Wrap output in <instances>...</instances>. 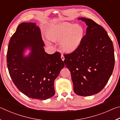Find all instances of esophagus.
Instances as JSON below:
<instances>
[{
	"label": "esophagus",
	"mask_w": 120,
	"mask_h": 120,
	"mask_svg": "<svg viewBox=\"0 0 120 120\" xmlns=\"http://www.w3.org/2000/svg\"><path fill=\"white\" fill-rule=\"evenodd\" d=\"M61 59H62V60L63 61H64V59H65L64 56V55H63V54H62L61 56Z\"/></svg>",
	"instance_id": "esophagus-1"
}]
</instances>
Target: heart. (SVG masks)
I'll return each instance as SVG.
<instances>
[{
    "instance_id": "b5f03b06",
    "label": "heart",
    "mask_w": 120,
    "mask_h": 120,
    "mask_svg": "<svg viewBox=\"0 0 120 120\" xmlns=\"http://www.w3.org/2000/svg\"><path fill=\"white\" fill-rule=\"evenodd\" d=\"M49 39L53 41H59L62 51L71 53L79 47L84 36V30L78 24L62 22L55 25L48 32ZM49 44V42H47Z\"/></svg>"
}]
</instances>
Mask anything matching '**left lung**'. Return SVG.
Segmentation results:
<instances>
[{"label": "left lung", "instance_id": "8db88e82", "mask_svg": "<svg viewBox=\"0 0 120 120\" xmlns=\"http://www.w3.org/2000/svg\"><path fill=\"white\" fill-rule=\"evenodd\" d=\"M86 23V34L78 49L64 54L77 95L88 96L104 88L112 74L115 58L113 44L106 31L93 20L79 17Z\"/></svg>", "mask_w": 120, "mask_h": 120}]
</instances>
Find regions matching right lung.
<instances>
[{"mask_svg": "<svg viewBox=\"0 0 120 120\" xmlns=\"http://www.w3.org/2000/svg\"><path fill=\"white\" fill-rule=\"evenodd\" d=\"M44 46L36 24L22 23L11 36L7 53L14 84L26 96L40 100L54 96V80L64 67L60 53L49 54Z\"/></svg>", "mask_w": 120, "mask_h": 120, "instance_id": "right-lung-1", "label": "right lung"}]
</instances>
